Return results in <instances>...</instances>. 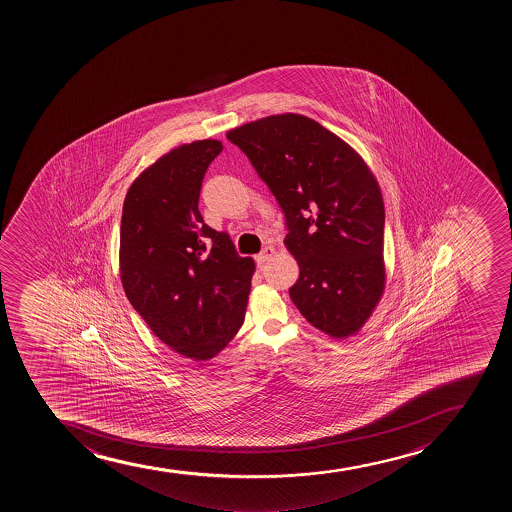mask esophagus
I'll return each mask as SVG.
<instances>
[{"mask_svg":"<svg viewBox=\"0 0 512 512\" xmlns=\"http://www.w3.org/2000/svg\"><path fill=\"white\" fill-rule=\"evenodd\" d=\"M274 253V247H270V245L269 247H265L264 250H262V252H260L259 255H257V262H259V264H264V262H267V260L272 259V257H274Z\"/></svg>","mask_w":512,"mask_h":512,"instance_id":"34e87169","label":"esophagus"}]
</instances>
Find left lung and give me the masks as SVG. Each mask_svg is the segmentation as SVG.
Segmentation results:
<instances>
[{
	"label": "left lung",
	"mask_w": 512,
	"mask_h": 512,
	"mask_svg": "<svg viewBox=\"0 0 512 512\" xmlns=\"http://www.w3.org/2000/svg\"><path fill=\"white\" fill-rule=\"evenodd\" d=\"M284 210V245L299 265L290 299L334 339L358 334L385 292V203L368 164L346 141L302 114L233 127Z\"/></svg>",
	"instance_id": "1"
}]
</instances>
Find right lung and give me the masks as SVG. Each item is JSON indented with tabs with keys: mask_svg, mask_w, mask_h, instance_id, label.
<instances>
[{
	"mask_svg": "<svg viewBox=\"0 0 512 512\" xmlns=\"http://www.w3.org/2000/svg\"><path fill=\"white\" fill-rule=\"evenodd\" d=\"M222 149L216 139L171 149L132 181L122 206L127 299L156 338L193 361L215 358L235 338L255 272L198 210L201 181Z\"/></svg>",
	"mask_w": 512,
	"mask_h": 512,
	"instance_id": "add662e5",
	"label": "right lung"
}]
</instances>
